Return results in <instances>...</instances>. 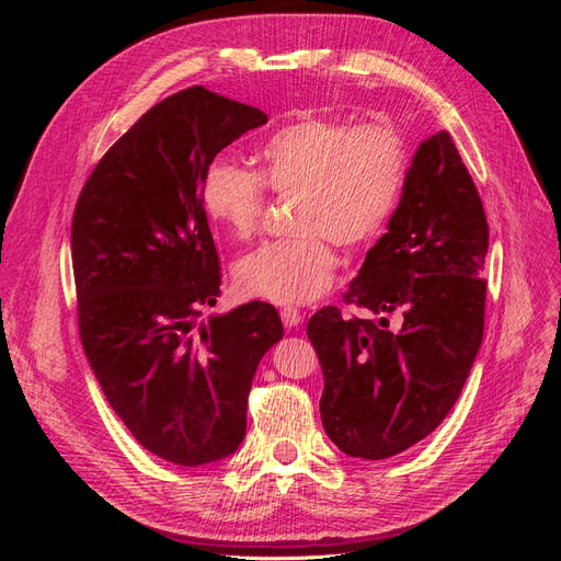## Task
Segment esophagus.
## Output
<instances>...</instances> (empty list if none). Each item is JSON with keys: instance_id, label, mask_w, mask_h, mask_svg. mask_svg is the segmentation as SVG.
<instances>
[{"instance_id": "obj_1", "label": "esophagus", "mask_w": 561, "mask_h": 561, "mask_svg": "<svg viewBox=\"0 0 561 561\" xmlns=\"http://www.w3.org/2000/svg\"><path fill=\"white\" fill-rule=\"evenodd\" d=\"M280 318H283V325H285V328H297L299 322L304 320L301 311H299V309H295V307H285V309H280Z\"/></svg>"}]
</instances>
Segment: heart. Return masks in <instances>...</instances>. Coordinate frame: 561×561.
Returning a JSON list of instances; mask_svg holds the SVG:
<instances>
[{"mask_svg":"<svg viewBox=\"0 0 561 561\" xmlns=\"http://www.w3.org/2000/svg\"><path fill=\"white\" fill-rule=\"evenodd\" d=\"M257 173L215 159L203 175L208 217L236 241L260 227L266 186L295 194L293 231L236 264V290L271 304H309L328 290L336 271L332 243L355 250L377 241L393 217L410 171V147L390 124L353 126L307 116L271 133L257 151Z\"/></svg>","mask_w":561,"mask_h":561,"instance_id":"1","label":"heart"}]
</instances>
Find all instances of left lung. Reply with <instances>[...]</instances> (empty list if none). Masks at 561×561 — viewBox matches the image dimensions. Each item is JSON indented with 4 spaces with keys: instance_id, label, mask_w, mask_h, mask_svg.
<instances>
[{
    "instance_id": "obj_1",
    "label": "left lung",
    "mask_w": 561,
    "mask_h": 561,
    "mask_svg": "<svg viewBox=\"0 0 561 561\" xmlns=\"http://www.w3.org/2000/svg\"><path fill=\"white\" fill-rule=\"evenodd\" d=\"M489 225L449 133L423 140L388 231L344 295L381 316L322 307L307 334L325 377L320 419L348 456L381 461L431 435L470 375L484 332ZM398 312L401 325L387 328Z\"/></svg>"
}]
</instances>
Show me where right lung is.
I'll return each instance as SVG.
<instances>
[{
    "label": "right lung",
    "instance_id": "obj_1",
    "mask_svg": "<svg viewBox=\"0 0 561 561\" xmlns=\"http://www.w3.org/2000/svg\"><path fill=\"white\" fill-rule=\"evenodd\" d=\"M266 122L203 87L165 98L98 161L72 217L79 334L95 379L147 451L186 468L239 449L252 377L283 339L266 301L196 325L222 283L203 175Z\"/></svg>",
    "mask_w": 561,
    "mask_h": 561
}]
</instances>
